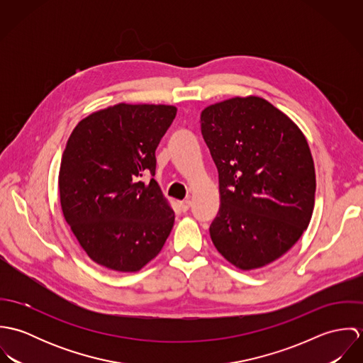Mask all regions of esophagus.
Segmentation results:
<instances>
[{
	"label": "esophagus",
	"mask_w": 363,
	"mask_h": 363,
	"mask_svg": "<svg viewBox=\"0 0 363 363\" xmlns=\"http://www.w3.org/2000/svg\"><path fill=\"white\" fill-rule=\"evenodd\" d=\"M190 207H191V201H190V200H184V201H180V209H182L183 212L189 211V208Z\"/></svg>",
	"instance_id": "obj_1"
}]
</instances>
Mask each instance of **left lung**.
I'll list each match as a JSON object with an SVG mask.
<instances>
[{
	"instance_id": "obj_1",
	"label": "left lung",
	"mask_w": 363,
	"mask_h": 363,
	"mask_svg": "<svg viewBox=\"0 0 363 363\" xmlns=\"http://www.w3.org/2000/svg\"><path fill=\"white\" fill-rule=\"evenodd\" d=\"M201 133L219 174L220 207L209 226L213 246L239 269L268 265L311 223L315 172L306 137L259 96L209 104Z\"/></svg>"
}]
</instances>
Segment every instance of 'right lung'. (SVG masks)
<instances>
[{"label": "right lung", "instance_id": "1", "mask_svg": "<svg viewBox=\"0 0 363 363\" xmlns=\"http://www.w3.org/2000/svg\"><path fill=\"white\" fill-rule=\"evenodd\" d=\"M177 108L117 104L91 113L62 152V215L85 253L118 272H137L162 250L174 212L152 177L155 151Z\"/></svg>", "mask_w": 363, "mask_h": 363}]
</instances>
